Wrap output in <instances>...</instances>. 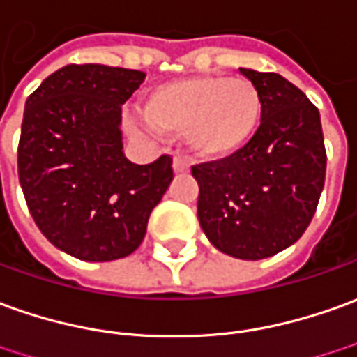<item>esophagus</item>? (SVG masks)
<instances>
[{
  "label": "esophagus",
  "mask_w": 357,
  "mask_h": 357,
  "mask_svg": "<svg viewBox=\"0 0 357 357\" xmlns=\"http://www.w3.org/2000/svg\"><path fill=\"white\" fill-rule=\"evenodd\" d=\"M173 171L176 174L178 173H186L188 171V163L184 161L183 157L181 155H174V159H173Z\"/></svg>",
  "instance_id": "obj_1"
}]
</instances>
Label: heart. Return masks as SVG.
Returning <instances> with one entry per match:
<instances>
[{"instance_id": "heart-1", "label": "heart", "mask_w": 357, "mask_h": 357, "mask_svg": "<svg viewBox=\"0 0 357 357\" xmlns=\"http://www.w3.org/2000/svg\"><path fill=\"white\" fill-rule=\"evenodd\" d=\"M146 114L159 130L184 134L198 157L221 161L252 142L262 120V97L249 79L196 75L149 91Z\"/></svg>"}]
</instances>
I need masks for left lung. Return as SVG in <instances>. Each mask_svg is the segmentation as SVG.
Here are the masks:
<instances>
[{
    "label": "left lung",
    "instance_id": "8db88e82",
    "mask_svg": "<svg viewBox=\"0 0 357 357\" xmlns=\"http://www.w3.org/2000/svg\"><path fill=\"white\" fill-rule=\"evenodd\" d=\"M239 71L260 91V126L241 153L196 165L192 176L208 241L233 258L262 260L305 233L323 192L326 151L321 114L303 91L278 73Z\"/></svg>",
    "mask_w": 357,
    "mask_h": 357
}]
</instances>
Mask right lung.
<instances>
[{"label": "right lung", "instance_id": "right-lung-1", "mask_svg": "<svg viewBox=\"0 0 357 357\" xmlns=\"http://www.w3.org/2000/svg\"><path fill=\"white\" fill-rule=\"evenodd\" d=\"M146 73L102 63L63 66L24 102L19 183L38 229L85 262L118 260L142 245L149 213L173 181V159L124 155L122 105Z\"/></svg>", "mask_w": 357, "mask_h": 357}]
</instances>
